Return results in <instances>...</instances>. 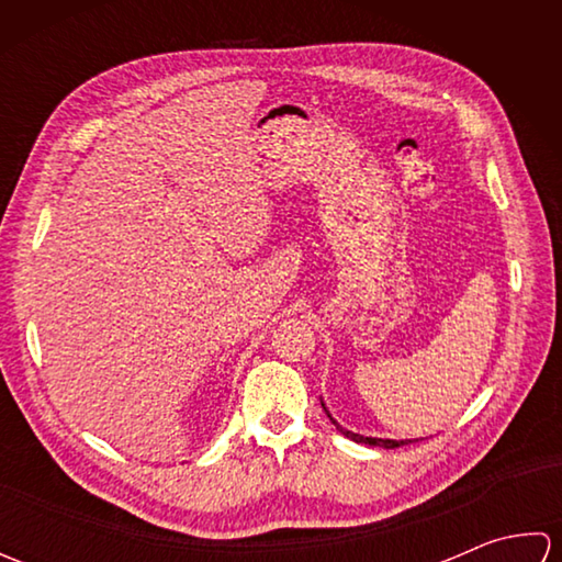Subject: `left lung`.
Masks as SVG:
<instances>
[{
	"label": "left lung",
	"mask_w": 562,
	"mask_h": 562,
	"mask_svg": "<svg viewBox=\"0 0 562 562\" xmlns=\"http://www.w3.org/2000/svg\"><path fill=\"white\" fill-rule=\"evenodd\" d=\"M321 405H324V411H326V415L330 417V423L336 425V429L340 435H345L348 439H352V441H357V445H369V447H384V449H396V447H403V445H411L413 439H381V437H364V435H357V432H350V429H345L336 417H333L330 413H328V408H326V403L321 401Z\"/></svg>",
	"instance_id": "obj_1"
}]
</instances>
